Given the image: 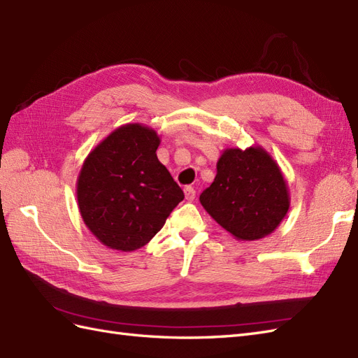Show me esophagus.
<instances>
[{"label": "esophagus", "instance_id": "1", "mask_svg": "<svg viewBox=\"0 0 358 358\" xmlns=\"http://www.w3.org/2000/svg\"><path fill=\"white\" fill-rule=\"evenodd\" d=\"M184 193H185V199L187 200H194V197H196L194 187H185L184 188Z\"/></svg>", "mask_w": 358, "mask_h": 358}]
</instances>
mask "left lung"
I'll return each instance as SVG.
<instances>
[{"label":"left lung","instance_id":"left-lung-1","mask_svg":"<svg viewBox=\"0 0 358 358\" xmlns=\"http://www.w3.org/2000/svg\"><path fill=\"white\" fill-rule=\"evenodd\" d=\"M206 213L241 241L272 234L290 208L289 187L278 162L261 145L224 149L214 182L200 194Z\"/></svg>","mask_w":358,"mask_h":358}]
</instances>
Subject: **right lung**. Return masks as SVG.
<instances>
[{
    "mask_svg": "<svg viewBox=\"0 0 358 358\" xmlns=\"http://www.w3.org/2000/svg\"><path fill=\"white\" fill-rule=\"evenodd\" d=\"M159 144L155 129L129 123L86 156L76 185L78 211L101 245L121 252L145 246L184 200L156 156Z\"/></svg>",
    "mask_w": 358,
    "mask_h": 358,
    "instance_id": "right-lung-1",
    "label": "right lung"
}]
</instances>
